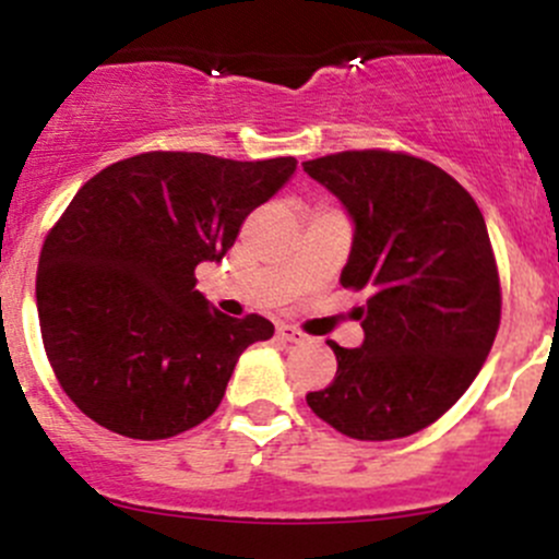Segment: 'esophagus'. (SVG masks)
Returning <instances> with one entry per match:
<instances>
[{"label": "esophagus", "mask_w": 559, "mask_h": 559, "mask_svg": "<svg viewBox=\"0 0 559 559\" xmlns=\"http://www.w3.org/2000/svg\"><path fill=\"white\" fill-rule=\"evenodd\" d=\"M276 334L283 340H288V343H305L307 340V334L301 332L299 326H290V323H280V326H276Z\"/></svg>", "instance_id": "esophagus-1"}]
</instances>
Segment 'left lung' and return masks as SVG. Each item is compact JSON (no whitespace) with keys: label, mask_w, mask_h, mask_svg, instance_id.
Masks as SVG:
<instances>
[{"label":"left lung","mask_w":559,"mask_h":559,"mask_svg":"<svg viewBox=\"0 0 559 559\" xmlns=\"http://www.w3.org/2000/svg\"><path fill=\"white\" fill-rule=\"evenodd\" d=\"M354 222L343 288L368 290L365 340L340 348L334 381L307 406L340 433L386 442L428 428L475 381L499 329L486 219L444 169L390 151L301 164Z\"/></svg>","instance_id":"1"}]
</instances>
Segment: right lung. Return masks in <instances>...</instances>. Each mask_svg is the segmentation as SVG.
<instances>
[{"label": "right lung", "mask_w": 559, "mask_h": 559, "mask_svg": "<svg viewBox=\"0 0 559 559\" xmlns=\"http://www.w3.org/2000/svg\"><path fill=\"white\" fill-rule=\"evenodd\" d=\"M296 158L233 162L140 153L90 178L46 236L37 318L66 395L129 439H169L209 419L238 356L269 340L263 316L230 318L194 288Z\"/></svg>", "instance_id": "1"}]
</instances>
